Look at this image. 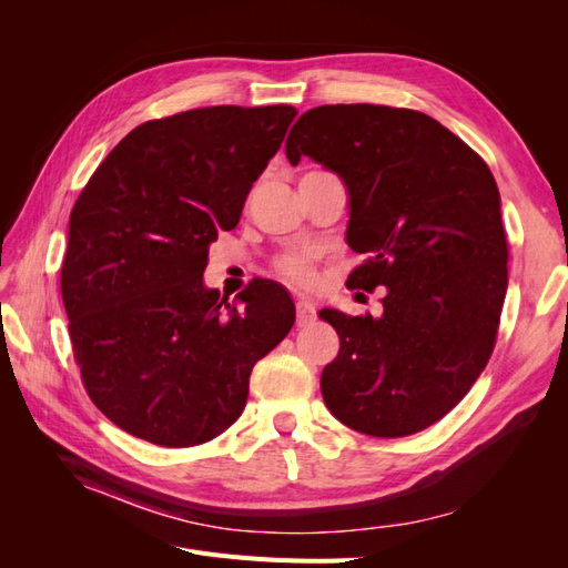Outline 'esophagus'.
<instances>
[{
    "label": "esophagus",
    "instance_id": "34e87169",
    "mask_svg": "<svg viewBox=\"0 0 568 568\" xmlns=\"http://www.w3.org/2000/svg\"><path fill=\"white\" fill-rule=\"evenodd\" d=\"M315 315H317V311H315V305L311 301H305V298L296 301V322H298V326L311 324L315 320Z\"/></svg>",
    "mask_w": 568,
    "mask_h": 568
}]
</instances>
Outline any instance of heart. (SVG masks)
Here are the masks:
<instances>
[{
    "mask_svg": "<svg viewBox=\"0 0 568 568\" xmlns=\"http://www.w3.org/2000/svg\"><path fill=\"white\" fill-rule=\"evenodd\" d=\"M277 272L282 274L284 280L288 282H298V284H307L313 280V272H311V265L305 263V257L298 255V253H288L284 255L282 261L277 263Z\"/></svg>",
    "mask_w": 568,
    "mask_h": 568,
    "instance_id": "b5f03b06",
    "label": "heart"
}]
</instances>
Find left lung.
<instances>
[{
    "mask_svg": "<svg viewBox=\"0 0 568 568\" xmlns=\"http://www.w3.org/2000/svg\"><path fill=\"white\" fill-rule=\"evenodd\" d=\"M301 156L346 184V242L367 255L348 286L386 288L382 317L320 313L341 338L324 405L359 434H417L469 393L495 346L509 257L495 178L432 115L374 104L303 113L286 140L288 163Z\"/></svg>",
    "mask_w": 568,
    "mask_h": 568,
    "instance_id": "8db88e82",
    "label": "left lung"
}]
</instances>
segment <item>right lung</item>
<instances>
[{
  "mask_svg": "<svg viewBox=\"0 0 568 568\" xmlns=\"http://www.w3.org/2000/svg\"><path fill=\"white\" fill-rule=\"evenodd\" d=\"M294 106H209L134 128L82 189L61 294L92 403L163 448L220 436L248 376L288 334L286 288L253 280L239 305L203 284L217 232L236 227Z\"/></svg>",
  "mask_w": 568,
  "mask_h": 568,
  "instance_id": "right-lung-1",
  "label": "right lung"
}]
</instances>
